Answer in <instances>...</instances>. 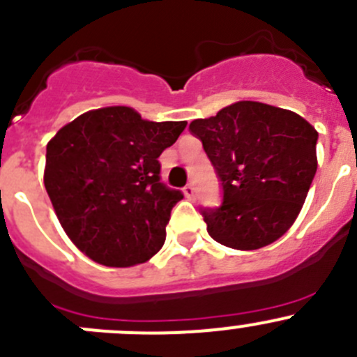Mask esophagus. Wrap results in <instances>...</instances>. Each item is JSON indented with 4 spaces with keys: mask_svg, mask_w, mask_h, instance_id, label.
<instances>
[{
    "mask_svg": "<svg viewBox=\"0 0 357 357\" xmlns=\"http://www.w3.org/2000/svg\"><path fill=\"white\" fill-rule=\"evenodd\" d=\"M184 195H185V198L195 199V198H196V189H195V185H192V184L185 185V188H184Z\"/></svg>",
    "mask_w": 357,
    "mask_h": 357,
    "instance_id": "34e87169",
    "label": "esophagus"
}]
</instances>
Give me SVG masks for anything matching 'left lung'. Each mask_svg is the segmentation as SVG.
<instances>
[{
    "instance_id": "8db88e82",
    "label": "left lung",
    "mask_w": 357,
    "mask_h": 357,
    "mask_svg": "<svg viewBox=\"0 0 357 357\" xmlns=\"http://www.w3.org/2000/svg\"><path fill=\"white\" fill-rule=\"evenodd\" d=\"M189 131L222 188L217 208H202L215 242L238 250L270 245L293 226L317 172V131L291 110L238 101Z\"/></svg>"
}]
</instances>
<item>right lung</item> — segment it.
<instances>
[{
  "instance_id": "obj_1",
  "label": "right lung",
  "mask_w": 357,
  "mask_h": 357,
  "mask_svg": "<svg viewBox=\"0 0 357 357\" xmlns=\"http://www.w3.org/2000/svg\"><path fill=\"white\" fill-rule=\"evenodd\" d=\"M185 121H144L130 107L91 110L47 145L45 182L61 226L105 266L145 263L162 247L182 191L161 182L159 155Z\"/></svg>"
}]
</instances>
